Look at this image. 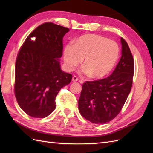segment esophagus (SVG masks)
Returning <instances> with one entry per match:
<instances>
[{
	"mask_svg": "<svg viewBox=\"0 0 153 153\" xmlns=\"http://www.w3.org/2000/svg\"><path fill=\"white\" fill-rule=\"evenodd\" d=\"M78 81V77L76 76H74L72 77V82H77Z\"/></svg>",
	"mask_w": 153,
	"mask_h": 153,
	"instance_id": "1",
	"label": "esophagus"
}]
</instances>
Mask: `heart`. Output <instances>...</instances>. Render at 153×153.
<instances>
[{
	"label": "heart",
	"instance_id": "b5f03b06",
	"mask_svg": "<svg viewBox=\"0 0 153 153\" xmlns=\"http://www.w3.org/2000/svg\"><path fill=\"white\" fill-rule=\"evenodd\" d=\"M119 47L115 41L96 34H86L64 48L65 68L72 71L83 59L82 72L93 79L106 76L116 65Z\"/></svg>",
	"mask_w": 153,
	"mask_h": 153
}]
</instances>
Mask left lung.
Listing matches in <instances>:
<instances>
[{
  "label": "left lung",
  "mask_w": 153,
  "mask_h": 153,
  "mask_svg": "<svg viewBox=\"0 0 153 153\" xmlns=\"http://www.w3.org/2000/svg\"><path fill=\"white\" fill-rule=\"evenodd\" d=\"M122 56L107 78L86 82L78 100L83 118L97 124L111 121L121 111L131 89L134 61L127 42L121 37Z\"/></svg>",
  "instance_id": "obj_1"
}]
</instances>
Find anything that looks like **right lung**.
<instances>
[{"label": "right lung", "instance_id": "right-lung-1", "mask_svg": "<svg viewBox=\"0 0 153 153\" xmlns=\"http://www.w3.org/2000/svg\"><path fill=\"white\" fill-rule=\"evenodd\" d=\"M69 29L46 22L31 32L16 61L14 93L19 106L33 118L53 112L55 99L72 76L60 69L63 37Z\"/></svg>", "mask_w": 153, "mask_h": 153}]
</instances>
